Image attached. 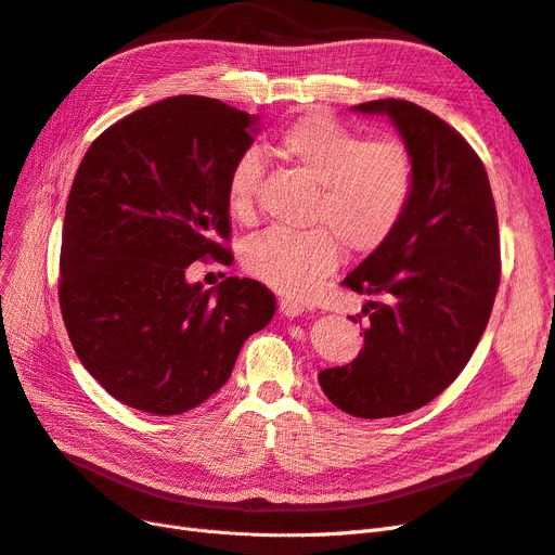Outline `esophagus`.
<instances>
[{
  "mask_svg": "<svg viewBox=\"0 0 555 555\" xmlns=\"http://www.w3.org/2000/svg\"><path fill=\"white\" fill-rule=\"evenodd\" d=\"M280 312H282V317L294 319V317H298V314H304V306L296 304L294 298H282V300H280Z\"/></svg>",
  "mask_w": 555,
  "mask_h": 555,
  "instance_id": "esophagus-1",
  "label": "esophagus"
}]
</instances>
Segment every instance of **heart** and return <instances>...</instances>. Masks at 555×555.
<instances>
[{
	"mask_svg": "<svg viewBox=\"0 0 555 555\" xmlns=\"http://www.w3.org/2000/svg\"><path fill=\"white\" fill-rule=\"evenodd\" d=\"M278 153L317 184L310 224L319 229L257 233L245 243L243 261L268 287L304 298L338 266L340 243L347 251L365 255L396 231L414 190V159L405 143L363 141L328 115L289 125L280 133ZM259 173L251 153L233 166L227 188L231 215H249Z\"/></svg>",
	"mask_w": 555,
	"mask_h": 555,
	"instance_id": "obj_1",
	"label": "heart"
}]
</instances>
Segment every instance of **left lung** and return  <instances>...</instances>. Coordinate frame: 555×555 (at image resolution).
Here are the masks:
<instances>
[{
  "instance_id": "8db88e82",
  "label": "left lung",
  "mask_w": 555,
  "mask_h": 555,
  "mask_svg": "<svg viewBox=\"0 0 555 555\" xmlns=\"http://www.w3.org/2000/svg\"><path fill=\"white\" fill-rule=\"evenodd\" d=\"M351 111L389 117L414 190L396 231L343 280L379 300L363 306L359 357L319 373V386L343 412L384 418L424 408L473 357L500 282L498 217L481 159L438 115L402 99Z\"/></svg>"
}]
</instances>
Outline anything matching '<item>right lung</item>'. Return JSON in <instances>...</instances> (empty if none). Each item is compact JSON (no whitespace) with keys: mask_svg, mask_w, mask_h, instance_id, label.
I'll list each match as a JSON object with an SVG mask.
<instances>
[{"mask_svg":"<svg viewBox=\"0 0 555 555\" xmlns=\"http://www.w3.org/2000/svg\"><path fill=\"white\" fill-rule=\"evenodd\" d=\"M259 115L180 94L122 117L82 157L66 201L60 308L86 371L125 405L188 412L227 384L275 314L261 282L212 289L190 263L233 261L227 188Z\"/></svg>","mask_w":555,"mask_h":555,"instance_id":"1","label":"right lung"}]
</instances>
